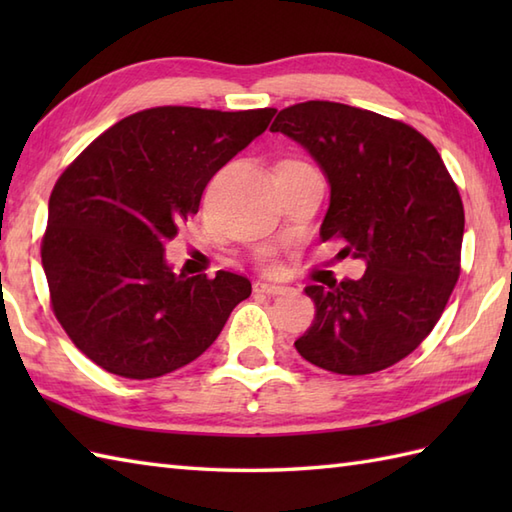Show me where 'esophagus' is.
<instances>
[{
  "label": "esophagus",
  "mask_w": 512,
  "mask_h": 512,
  "mask_svg": "<svg viewBox=\"0 0 512 512\" xmlns=\"http://www.w3.org/2000/svg\"><path fill=\"white\" fill-rule=\"evenodd\" d=\"M255 292H264V295H281V292H286V286L275 284V281H255Z\"/></svg>",
  "instance_id": "1"
}]
</instances>
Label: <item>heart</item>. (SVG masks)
<instances>
[{"label": "heart", "instance_id": "heart-1", "mask_svg": "<svg viewBox=\"0 0 512 512\" xmlns=\"http://www.w3.org/2000/svg\"><path fill=\"white\" fill-rule=\"evenodd\" d=\"M266 259H270V255H266Z\"/></svg>", "mask_w": 512, "mask_h": 512}]
</instances>
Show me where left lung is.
<instances>
[{"instance_id": "obj_1", "label": "left lung", "mask_w": 512, "mask_h": 512, "mask_svg": "<svg viewBox=\"0 0 512 512\" xmlns=\"http://www.w3.org/2000/svg\"><path fill=\"white\" fill-rule=\"evenodd\" d=\"M270 132L299 143L328 178L323 242L341 237L343 257L365 262L361 279L306 288L317 314L297 352L334 374L391 367L427 339L460 277L458 187L427 138L376 112L297 103Z\"/></svg>"}]
</instances>
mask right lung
<instances>
[{"label": "right lung", "instance_id": "1", "mask_svg": "<svg viewBox=\"0 0 512 512\" xmlns=\"http://www.w3.org/2000/svg\"><path fill=\"white\" fill-rule=\"evenodd\" d=\"M277 110L154 107L107 129L61 173L41 264L54 317L105 372L147 380L204 354L250 281L217 270L176 275L165 244L198 213L228 160Z\"/></svg>", "mask_w": 512, "mask_h": 512}]
</instances>
